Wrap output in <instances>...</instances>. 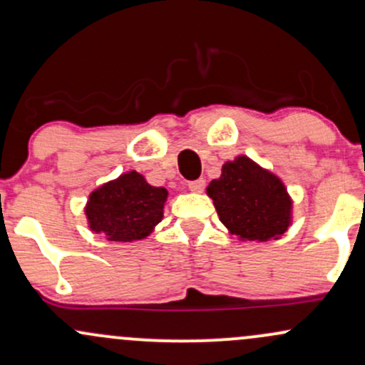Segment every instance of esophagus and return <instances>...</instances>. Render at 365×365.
I'll list each match as a JSON object with an SVG mask.
<instances>
[{
  "instance_id": "esophagus-1",
  "label": "esophagus",
  "mask_w": 365,
  "mask_h": 365,
  "mask_svg": "<svg viewBox=\"0 0 365 365\" xmlns=\"http://www.w3.org/2000/svg\"><path fill=\"white\" fill-rule=\"evenodd\" d=\"M204 187H206V180L204 178H197L188 182V188H190L192 192H202Z\"/></svg>"
}]
</instances>
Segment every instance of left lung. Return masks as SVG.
I'll return each instance as SVG.
<instances>
[{"label": "left lung", "instance_id": "obj_1", "mask_svg": "<svg viewBox=\"0 0 365 365\" xmlns=\"http://www.w3.org/2000/svg\"><path fill=\"white\" fill-rule=\"evenodd\" d=\"M207 195L221 223L242 240L278 238L292 223V199L282 180L247 156L225 163Z\"/></svg>", "mask_w": 365, "mask_h": 365}]
</instances>
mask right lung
Listing matches in <instances>:
<instances>
[{
    "instance_id": "right-lung-1",
    "label": "right lung",
    "mask_w": 365,
    "mask_h": 365,
    "mask_svg": "<svg viewBox=\"0 0 365 365\" xmlns=\"http://www.w3.org/2000/svg\"><path fill=\"white\" fill-rule=\"evenodd\" d=\"M166 199V188L149 185L140 173L128 171L92 192L87 221L92 232L108 240H142L163 220Z\"/></svg>"
}]
</instances>
